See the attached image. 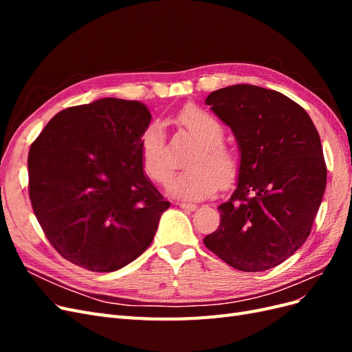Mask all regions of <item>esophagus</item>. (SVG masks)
<instances>
[{"label": "esophagus", "mask_w": 352, "mask_h": 352, "mask_svg": "<svg viewBox=\"0 0 352 352\" xmlns=\"http://www.w3.org/2000/svg\"><path fill=\"white\" fill-rule=\"evenodd\" d=\"M177 206H179L180 208L189 210V211H194V210H197V208H198V206H197V204H190V202H177Z\"/></svg>", "instance_id": "esophagus-1"}]
</instances>
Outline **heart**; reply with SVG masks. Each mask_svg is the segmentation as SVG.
<instances>
[{
	"label": "heart",
	"instance_id": "b5f03b06",
	"mask_svg": "<svg viewBox=\"0 0 352 352\" xmlns=\"http://www.w3.org/2000/svg\"><path fill=\"white\" fill-rule=\"evenodd\" d=\"M177 122L198 141L188 158L189 168L177 173L168 182V190L185 199H202L214 194L219 184L229 186L239 173V155L223 142L221 123L195 105H188L177 114ZM141 158L146 175L155 182H166L172 173L163 127L158 123L146 126L141 136Z\"/></svg>",
	"mask_w": 352,
	"mask_h": 352
}]
</instances>
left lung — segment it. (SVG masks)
<instances>
[{"mask_svg": "<svg viewBox=\"0 0 352 352\" xmlns=\"http://www.w3.org/2000/svg\"><path fill=\"white\" fill-rule=\"evenodd\" d=\"M206 104L235 135L241 166L236 189L219 206L220 226L204 245L233 269L276 267L307 241L322 204L320 136L301 105L278 91L233 85Z\"/></svg>", "mask_w": 352, "mask_h": 352, "instance_id": "obj_1", "label": "left lung"}]
</instances>
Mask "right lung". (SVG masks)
Listing matches in <instances>:
<instances>
[{"label":"right lung","instance_id":"add662e5","mask_svg":"<svg viewBox=\"0 0 352 352\" xmlns=\"http://www.w3.org/2000/svg\"><path fill=\"white\" fill-rule=\"evenodd\" d=\"M140 101L101 98L47 123L28 157L29 198L50 243L91 272L124 267L150 247L170 207L144 173Z\"/></svg>","mask_w":352,"mask_h":352}]
</instances>
